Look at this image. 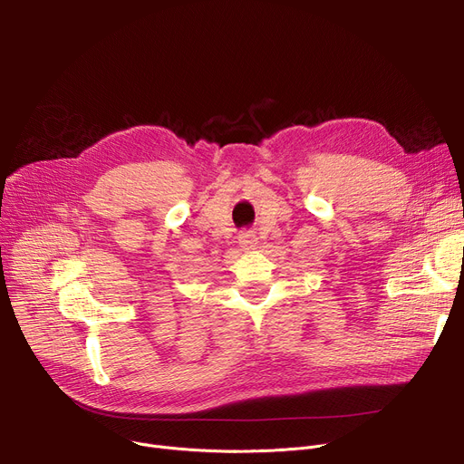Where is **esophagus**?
Wrapping results in <instances>:
<instances>
[{"label": "esophagus", "mask_w": 464, "mask_h": 464, "mask_svg": "<svg viewBox=\"0 0 464 464\" xmlns=\"http://www.w3.org/2000/svg\"><path fill=\"white\" fill-rule=\"evenodd\" d=\"M238 245L245 250H252L257 245V237L254 235V231H242L238 235Z\"/></svg>", "instance_id": "34e87169"}]
</instances>
